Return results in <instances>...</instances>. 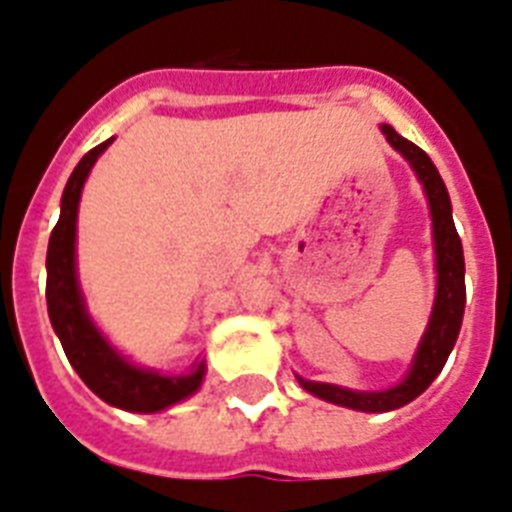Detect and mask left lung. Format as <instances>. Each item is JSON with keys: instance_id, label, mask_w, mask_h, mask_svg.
<instances>
[{"instance_id": "left-lung-1", "label": "left lung", "mask_w": 512, "mask_h": 512, "mask_svg": "<svg viewBox=\"0 0 512 512\" xmlns=\"http://www.w3.org/2000/svg\"><path fill=\"white\" fill-rule=\"evenodd\" d=\"M385 140L401 153L409 166L414 169L416 179L422 184L424 197L429 205V218H432V242H435V304L429 315L427 330L422 341L416 346V354L409 364V372L393 388L385 390H351L343 385H330V382L304 380L296 375L299 385L307 393L317 395L322 401L346 406V409L364 411V414H385L411 403L432 385L437 375L448 362L450 351L455 346V338L461 333L463 307H466V263H463L461 236L455 231L453 205H450L448 187L442 182L440 171L435 169L432 158L424 153L419 145L401 137L390 124L380 127Z\"/></svg>"}]
</instances>
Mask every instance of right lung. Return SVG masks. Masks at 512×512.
<instances>
[{"mask_svg":"<svg viewBox=\"0 0 512 512\" xmlns=\"http://www.w3.org/2000/svg\"><path fill=\"white\" fill-rule=\"evenodd\" d=\"M111 143L114 137L88 150L67 179L59 221L51 231L46 252V304L51 328L62 341L64 354L80 380L114 409L156 414L174 403L187 401L200 390L205 380V359H195L190 372L182 375H163L158 369L140 367L103 336L88 315L83 289L77 281V208L93 163Z\"/></svg>","mask_w":512,"mask_h":512,"instance_id":"add662e5","label":"right lung"}]
</instances>
